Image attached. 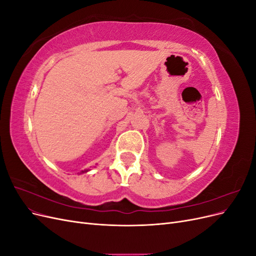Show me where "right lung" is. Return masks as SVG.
<instances>
[{
  "label": "right lung",
  "mask_w": 256,
  "mask_h": 256,
  "mask_svg": "<svg viewBox=\"0 0 256 256\" xmlns=\"http://www.w3.org/2000/svg\"><path fill=\"white\" fill-rule=\"evenodd\" d=\"M82 172H88V171H82Z\"/></svg>",
  "instance_id": "add662e5"
}]
</instances>
